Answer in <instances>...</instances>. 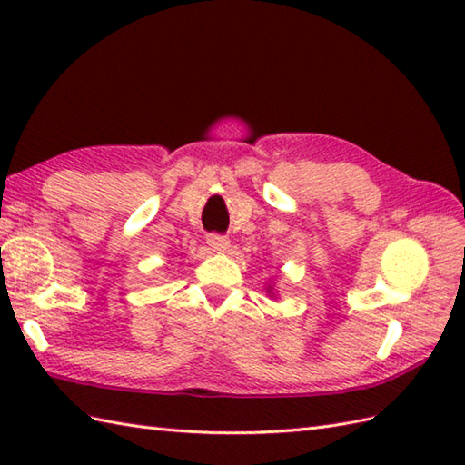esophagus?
I'll use <instances>...</instances> for the list:
<instances>
[{
	"mask_svg": "<svg viewBox=\"0 0 465 465\" xmlns=\"http://www.w3.org/2000/svg\"><path fill=\"white\" fill-rule=\"evenodd\" d=\"M207 243H210V248L213 252H225L227 248H230V238H227V235L212 233V235H207Z\"/></svg>",
	"mask_w": 465,
	"mask_h": 465,
	"instance_id": "obj_1",
	"label": "esophagus"
}]
</instances>
